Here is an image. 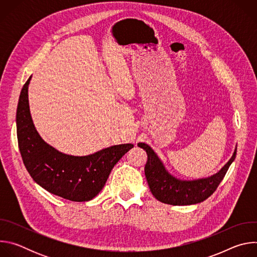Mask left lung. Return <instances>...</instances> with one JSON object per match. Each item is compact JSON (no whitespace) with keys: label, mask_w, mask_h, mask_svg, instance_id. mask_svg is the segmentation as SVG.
<instances>
[{"label":"left lung","mask_w":257,"mask_h":257,"mask_svg":"<svg viewBox=\"0 0 257 257\" xmlns=\"http://www.w3.org/2000/svg\"><path fill=\"white\" fill-rule=\"evenodd\" d=\"M148 154L144 173L153 195L161 202L171 205H190L208 198L224 179L229 167L236 158L237 148L232 158L217 173L196 180H181L171 175L163 162L150 145L143 142L137 144Z\"/></svg>","instance_id":"8db88e82"}]
</instances>
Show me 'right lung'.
<instances>
[{
  "label": "right lung",
  "instance_id": "right-lung-1",
  "mask_svg": "<svg viewBox=\"0 0 257 257\" xmlns=\"http://www.w3.org/2000/svg\"><path fill=\"white\" fill-rule=\"evenodd\" d=\"M30 79L20 92L16 113L18 145L26 170L50 193L71 201L91 200L104 186L114 166L134 145H113L83 157L57 151L34 127L28 102Z\"/></svg>",
  "mask_w": 257,
  "mask_h": 257
}]
</instances>
